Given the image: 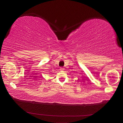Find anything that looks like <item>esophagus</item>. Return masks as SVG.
Here are the masks:
<instances>
[{"label":"esophagus","mask_w":123,"mask_h":123,"mask_svg":"<svg viewBox=\"0 0 123 123\" xmlns=\"http://www.w3.org/2000/svg\"><path fill=\"white\" fill-rule=\"evenodd\" d=\"M60 70H61V71L64 70V68H63L62 67H61V68H60Z\"/></svg>","instance_id":"34e87169"}]
</instances>
